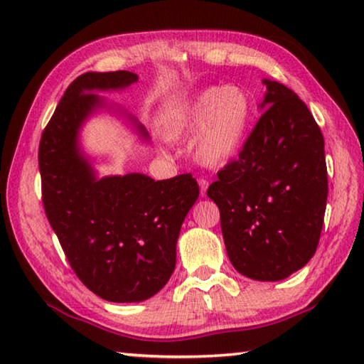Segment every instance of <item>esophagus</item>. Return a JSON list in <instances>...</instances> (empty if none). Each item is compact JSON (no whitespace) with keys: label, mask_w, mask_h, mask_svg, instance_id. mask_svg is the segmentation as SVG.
Wrapping results in <instances>:
<instances>
[{"label":"esophagus","mask_w":364,"mask_h":364,"mask_svg":"<svg viewBox=\"0 0 364 364\" xmlns=\"http://www.w3.org/2000/svg\"><path fill=\"white\" fill-rule=\"evenodd\" d=\"M199 189H200V196L205 197L207 196V189H208V181L207 180H199Z\"/></svg>","instance_id":"1"}]
</instances>
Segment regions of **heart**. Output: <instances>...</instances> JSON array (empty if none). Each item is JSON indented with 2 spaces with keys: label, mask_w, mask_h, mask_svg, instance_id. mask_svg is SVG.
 Masks as SVG:
<instances>
[{
  "label": "heart",
  "mask_w": 364,
  "mask_h": 364,
  "mask_svg": "<svg viewBox=\"0 0 364 364\" xmlns=\"http://www.w3.org/2000/svg\"><path fill=\"white\" fill-rule=\"evenodd\" d=\"M255 117L247 90L237 85L210 86L178 110L165 125L170 141L194 136L193 156L200 165L220 168L241 154Z\"/></svg>",
  "instance_id": "heart-1"
}]
</instances>
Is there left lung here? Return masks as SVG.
Instances as JSON below:
<instances>
[{
  "instance_id": "obj_1",
  "label": "left lung",
  "mask_w": 364,
  "mask_h": 364,
  "mask_svg": "<svg viewBox=\"0 0 364 364\" xmlns=\"http://www.w3.org/2000/svg\"><path fill=\"white\" fill-rule=\"evenodd\" d=\"M263 85V115L207 196L220 208L232 267L245 278L281 281L315 255L328 170L321 130L305 102L274 80Z\"/></svg>"
}]
</instances>
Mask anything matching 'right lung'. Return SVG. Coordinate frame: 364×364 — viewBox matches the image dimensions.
<instances>
[{
  "label": "right lung",
  "instance_id": "right-lung-1",
  "mask_svg": "<svg viewBox=\"0 0 364 364\" xmlns=\"http://www.w3.org/2000/svg\"><path fill=\"white\" fill-rule=\"evenodd\" d=\"M136 82V73L128 70L77 77L38 151L43 205L67 260L91 292L115 304H138L167 284L181 225L199 197L191 175L162 181L143 173L100 176L95 159L83 151V127L102 110L125 119L138 139L149 143L136 117L97 95Z\"/></svg>",
  "mask_w": 364,
  "mask_h": 364
}]
</instances>
